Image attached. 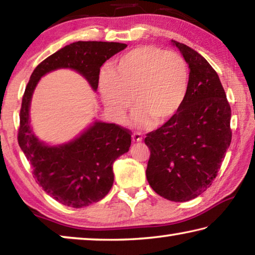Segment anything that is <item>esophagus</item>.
<instances>
[{"instance_id":"obj_1","label":"esophagus","mask_w":255,"mask_h":255,"mask_svg":"<svg viewBox=\"0 0 255 255\" xmlns=\"http://www.w3.org/2000/svg\"><path fill=\"white\" fill-rule=\"evenodd\" d=\"M131 138H132V141H135V143L141 141V139H143V137H141L140 132H133L131 135Z\"/></svg>"}]
</instances>
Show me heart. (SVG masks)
<instances>
[{
  "mask_svg": "<svg viewBox=\"0 0 255 255\" xmlns=\"http://www.w3.org/2000/svg\"><path fill=\"white\" fill-rule=\"evenodd\" d=\"M190 72L185 59L174 51L139 46L127 51L100 76V93L111 118L120 122L131 105L132 123L149 127L169 123L187 100Z\"/></svg>",
  "mask_w": 255,
  "mask_h": 255,
  "instance_id": "b5f03b06",
  "label": "heart"
}]
</instances>
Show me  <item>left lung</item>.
Instances as JSON below:
<instances>
[{
	"label": "left lung",
	"mask_w": 255,
	"mask_h": 255,
	"mask_svg": "<svg viewBox=\"0 0 255 255\" xmlns=\"http://www.w3.org/2000/svg\"><path fill=\"white\" fill-rule=\"evenodd\" d=\"M171 42L189 65V92L179 114L146 135V178L157 195L183 202L205 192L217 176L232 140V111L210 64L189 46Z\"/></svg>",
	"instance_id": "1"
}]
</instances>
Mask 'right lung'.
Segmentation results:
<instances>
[{
	"mask_svg": "<svg viewBox=\"0 0 255 255\" xmlns=\"http://www.w3.org/2000/svg\"><path fill=\"white\" fill-rule=\"evenodd\" d=\"M126 47L120 42H73L42 60L30 76L20 110L18 143L36 182L60 204L82 208L103 199L114 184V162L128 152L131 135L119 125L96 122L70 143L46 145L30 126L32 93L40 77L57 68L79 72L96 91L103 63Z\"/></svg>",
	"mask_w": 255,
	"mask_h": 255,
	"instance_id": "right-lung-1",
	"label": "right lung"
}]
</instances>
